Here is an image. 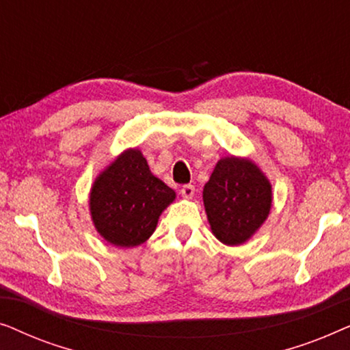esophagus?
<instances>
[{
    "label": "esophagus",
    "instance_id": "obj_1",
    "mask_svg": "<svg viewBox=\"0 0 350 350\" xmlns=\"http://www.w3.org/2000/svg\"><path fill=\"white\" fill-rule=\"evenodd\" d=\"M194 191H196V188L193 185H185V186H181V196H183V198H186V199H191L194 196Z\"/></svg>",
    "mask_w": 350,
    "mask_h": 350
}]
</instances>
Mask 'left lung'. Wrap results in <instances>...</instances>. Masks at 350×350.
<instances>
[{
  "mask_svg": "<svg viewBox=\"0 0 350 350\" xmlns=\"http://www.w3.org/2000/svg\"><path fill=\"white\" fill-rule=\"evenodd\" d=\"M202 198L213 236L226 245H241L266 221L272 188L255 162L231 156L215 165Z\"/></svg>",
  "mask_w": 350,
  "mask_h": 350,
  "instance_id": "left-lung-1",
  "label": "left lung"
}]
</instances>
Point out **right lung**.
<instances>
[{"instance_id": "add662e5", "label": "right lung", "mask_w": 350, "mask_h": 350, "mask_svg": "<svg viewBox=\"0 0 350 350\" xmlns=\"http://www.w3.org/2000/svg\"><path fill=\"white\" fill-rule=\"evenodd\" d=\"M175 200V191L151 174L142 151L118 156L90 189L94 226L116 247H137L154 232L161 213Z\"/></svg>"}]
</instances>
